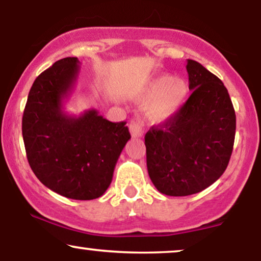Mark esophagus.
Segmentation results:
<instances>
[{"mask_svg":"<svg viewBox=\"0 0 261 261\" xmlns=\"http://www.w3.org/2000/svg\"><path fill=\"white\" fill-rule=\"evenodd\" d=\"M143 126H145V122L141 119H136V120H133L130 122V133L133 137H141L143 136Z\"/></svg>","mask_w":261,"mask_h":261,"instance_id":"esophagus-1","label":"esophagus"}]
</instances>
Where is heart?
<instances>
[{"label":"heart","instance_id":"obj_1","mask_svg":"<svg viewBox=\"0 0 261 261\" xmlns=\"http://www.w3.org/2000/svg\"><path fill=\"white\" fill-rule=\"evenodd\" d=\"M188 85L180 77L153 74L135 93L139 103L148 104L147 116L154 122H166L178 114L188 97Z\"/></svg>","mask_w":261,"mask_h":261}]
</instances>
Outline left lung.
Wrapping results in <instances>:
<instances>
[{"instance_id": "1", "label": "left lung", "mask_w": 261, "mask_h": 261, "mask_svg": "<svg viewBox=\"0 0 261 261\" xmlns=\"http://www.w3.org/2000/svg\"><path fill=\"white\" fill-rule=\"evenodd\" d=\"M187 71V103L145 136L148 175L168 196L193 195L214 184L234 143L236 113L222 81L194 60H188Z\"/></svg>"}]
</instances>
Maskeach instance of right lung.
<instances>
[{
    "label": "right lung",
    "mask_w": 261,
    "mask_h": 261,
    "mask_svg": "<svg viewBox=\"0 0 261 261\" xmlns=\"http://www.w3.org/2000/svg\"><path fill=\"white\" fill-rule=\"evenodd\" d=\"M80 73L77 58L59 60L37 77L22 120L27 158L46 188L73 200L103 195L131 139L126 122H112L89 109L65 112Z\"/></svg>",
    "instance_id": "right-lung-1"
}]
</instances>
